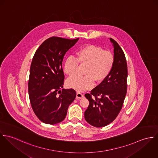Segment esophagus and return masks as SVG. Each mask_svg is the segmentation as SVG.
Here are the masks:
<instances>
[{
    "instance_id": "1",
    "label": "esophagus",
    "mask_w": 158,
    "mask_h": 158,
    "mask_svg": "<svg viewBox=\"0 0 158 158\" xmlns=\"http://www.w3.org/2000/svg\"><path fill=\"white\" fill-rule=\"evenodd\" d=\"M84 97V94H82L81 93H80V92H77V93H76V99H82V98H83Z\"/></svg>"
}]
</instances>
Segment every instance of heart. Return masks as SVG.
I'll return each instance as SVG.
<instances>
[{
  "label": "heart",
  "instance_id": "heart-1",
  "mask_svg": "<svg viewBox=\"0 0 158 158\" xmlns=\"http://www.w3.org/2000/svg\"><path fill=\"white\" fill-rule=\"evenodd\" d=\"M75 56V57L70 56L65 59L64 70L67 75L72 76L76 73L79 63L86 64L85 76L74 75L67 81L68 87L77 91H84L92 87L95 80L97 82L104 81L110 73L114 62L111 52L93 45L79 48Z\"/></svg>",
  "mask_w": 158,
  "mask_h": 158
}]
</instances>
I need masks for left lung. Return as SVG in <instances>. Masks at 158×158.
<instances>
[{
    "label": "left lung",
    "instance_id": "8db88e82",
    "mask_svg": "<svg viewBox=\"0 0 158 158\" xmlns=\"http://www.w3.org/2000/svg\"><path fill=\"white\" fill-rule=\"evenodd\" d=\"M114 48V62L109 75L99 85L85 94L89 105L85 119L95 127H102L113 122L120 112L127 93V64L119 44L110 38Z\"/></svg>",
    "mask_w": 158,
    "mask_h": 158
}]
</instances>
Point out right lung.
<instances>
[{"mask_svg":"<svg viewBox=\"0 0 158 158\" xmlns=\"http://www.w3.org/2000/svg\"><path fill=\"white\" fill-rule=\"evenodd\" d=\"M78 40L50 37L40 45L34 55L30 71L28 94L33 110L42 123L53 125L62 122L76 98L74 89H60L65 77L64 57Z\"/></svg>","mask_w":158,"mask_h":158,"instance_id":"obj_1","label":"right lung"}]
</instances>
